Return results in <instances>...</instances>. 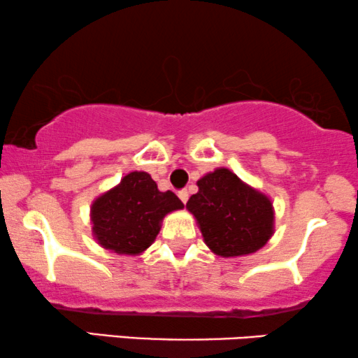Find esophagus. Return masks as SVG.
I'll use <instances>...</instances> for the list:
<instances>
[{"label":"esophagus","instance_id":"34e87169","mask_svg":"<svg viewBox=\"0 0 358 358\" xmlns=\"http://www.w3.org/2000/svg\"><path fill=\"white\" fill-rule=\"evenodd\" d=\"M178 196L183 203L188 201V192H187V189H182V192H178Z\"/></svg>","mask_w":358,"mask_h":358}]
</instances>
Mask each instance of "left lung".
Here are the masks:
<instances>
[{
	"label": "left lung",
	"mask_w": 358,
	"mask_h": 358,
	"mask_svg": "<svg viewBox=\"0 0 358 358\" xmlns=\"http://www.w3.org/2000/svg\"><path fill=\"white\" fill-rule=\"evenodd\" d=\"M187 210L196 218L206 246L223 257L261 250L274 233V208L264 193L228 169H216L196 182Z\"/></svg>",
	"instance_id": "obj_1"
}]
</instances>
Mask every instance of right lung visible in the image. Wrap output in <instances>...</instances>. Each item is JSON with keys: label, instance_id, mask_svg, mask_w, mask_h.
Listing matches in <instances>:
<instances>
[{"label": "right lung", "instance_id": "add662e5", "mask_svg": "<svg viewBox=\"0 0 358 358\" xmlns=\"http://www.w3.org/2000/svg\"><path fill=\"white\" fill-rule=\"evenodd\" d=\"M183 203L173 192H160L147 171H130L90 206L92 234L106 250L137 256L155 241L162 220Z\"/></svg>", "mask_w": 358, "mask_h": 358}]
</instances>
